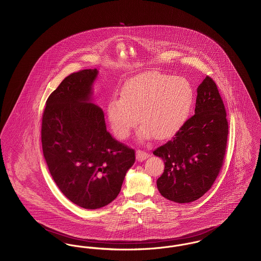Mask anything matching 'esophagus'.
Wrapping results in <instances>:
<instances>
[{"label":"esophagus","instance_id":"esophagus-1","mask_svg":"<svg viewBox=\"0 0 261 261\" xmlns=\"http://www.w3.org/2000/svg\"><path fill=\"white\" fill-rule=\"evenodd\" d=\"M149 158V153L145 150H142V149H138L136 151V159L138 162H143L145 161L146 159Z\"/></svg>","mask_w":261,"mask_h":261}]
</instances>
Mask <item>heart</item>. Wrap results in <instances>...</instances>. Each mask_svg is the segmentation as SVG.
Listing matches in <instances>:
<instances>
[{"mask_svg": "<svg viewBox=\"0 0 261 261\" xmlns=\"http://www.w3.org/2000/svg\"><path fill=\"white\" fill-rule=\"evenodd\" d=\"M195 92L183 77L158 70L146 71L128 79L120 98H112L107 113L115 136L128 138L137 124L138 136L164 140L175 135L186 122L194 105Z\"/></svg>", "mask_w": 261, "mask_h": 261, "instance_id": "b5f03b06", "label": "heart"}]
</instances>
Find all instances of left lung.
Instances as JSON below:
<instances>
[{"instance_id":"obj_1","label":"left lung","mask_w":261,"mask_h":261,"mask_svg":"<svg viewBox=\"0 0 261 261\" xmlns=\"http://www.w3.org/2000/svg\"><path fill=\"white\" fill-rule=\"evenodd\" d=\"M197 92L195 114L170 141L152 151L165 164L156 181L160 193L179 203L199 199L211 189L227 146L228 121L215 82L206 76Z\"/></svg>"}]
</instances>
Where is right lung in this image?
Instances as JSON below:
<instances>
[{
	"label": "right lung",
	"mask_w": 261,
	"mask_h": 261,
	"mask_svg": "<svg viewBox=\"0 0 261 261\" xmlns=\"http://www.w3.org/2000/svg\"><path fill=\"white\" fill-rule=\"evenodd\" d=\"M98 70L65 77L47 99L42 117V149L62 194L80 207L97 210L115 199L135 150L107 131L105 114L92 102Z\"/></svg>",
	"instance_id": "1"
}]
</instances>
